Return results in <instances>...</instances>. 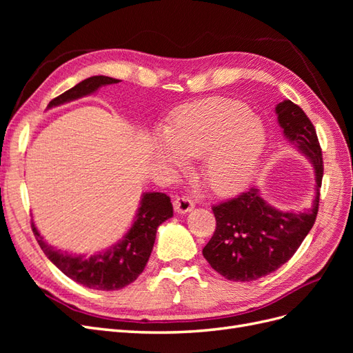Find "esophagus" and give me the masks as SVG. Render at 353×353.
<instances>
[{
	"label": "esophagus",
	"mask_w": 353,
	"mask_h": 353,
	"mask_svg": "<svg viewBox=\"0 0 353 353\" xmlns=\"http://www.w3.org/2000/svg\"><path fill=\"white\" fill-rule=\"evenodd\" d=\"M194 203L188 196H176L174 199V209L176 213H187L193 210Z\"/></svg>",
	"instance_id": "1"
}]
</instances>
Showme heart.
Masks as SVG:
<instances>
[{
    "instance_id": "b5f03b06",
    "label": "heart",
    "mask_w": 353,
    "mask_h": 353,
    "mask_svg": "<svg viewBox=\"0 0 353 353\" xmlns=\"http://www.w3.org/2000/svg\"><path fill=\"white\" fill-rule=\"evenodd\" d=\"M266 143L262 122L243 104L209 100L181 110L157 141L159 156L181 166V159L205 156L201 175L215 193L225 194L253 176Z\"/></svg>"
}]
</instances>
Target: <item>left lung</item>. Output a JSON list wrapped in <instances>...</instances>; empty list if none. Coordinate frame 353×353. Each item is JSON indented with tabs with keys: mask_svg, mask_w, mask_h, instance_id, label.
I'll list each match as a JSON object with an SVG mask.
<instances>
[{
	"mask_svg": "<svg viewBox=\"0 0 353 353\" xmlns=\"http://www.w3.org/2000/svg\"><path fill=\"white\" fill-rule=\"evenodd\" d=\"M275 112L287 140L311 160L316 196L311 209L281 212L252 187L212 206L216 228L203 248V256L230 281H253L279 270L296 253L316 219L324 174L316 131L306 113L290 100L276 104Z\"/></svg>",
	"mask_w": 353,
	"mask_h": 353,
	"instance_id": "8db88e82",
	"label": "left lung"
}]
</instances>
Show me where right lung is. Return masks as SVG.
I'll return each mask as SVG.
<instances>
[{"label": "right lung", "instance_id": "1", "mask_svg": "<svg viewBox=\"0 0 353 353\" xmlns=\"http://www.w3.org/2000/svg\"><path fill=\"white\" fill-rule=\"evenodd\" d=\"M116 82L119 81L109 77L88 78L51 100L48 109L81 99L83 95L97 91L103 85ZM172 215L174 208L169 196L165 193H144L135 221L123 240L90 258H83L81 254L73 256L47 244L35 228L34 222H32V231L42 252L63 274L88 288L109 292L119 290L138 279L152 254L157 227L172 218Z\"/></svg>", "mask_w": 353, "mask_h": 353}]
</instances>
